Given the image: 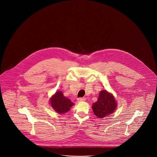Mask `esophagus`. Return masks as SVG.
<instances>
[{
  "label": "esophagus",
  "instance_id": "34e87169",
  "mask_svg": "<svg viewBox=\"0 0 157 157\" xmlns=\"http://www.w3.org/2000/svg\"><path fill=\"white\" fill-rule=\"evenodd\" d=\"M86 101V99L84 98H79L78 99V102H84Z\"/></svg>",
  "mask_w": 157,
  "mask_h": 157
}]
</instances>
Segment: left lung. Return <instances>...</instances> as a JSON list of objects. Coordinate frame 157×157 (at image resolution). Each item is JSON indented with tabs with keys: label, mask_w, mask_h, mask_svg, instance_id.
Here are the masks:
<instances>
[{
	"label": "left lung",
	"mask_w": 157,
	"mask_h": 157,
	"mask_svg": "<svg viewBox=\"0 0 157 157\" xmlns=\"http://www.w3.org/2000/svg\"><path fill=\"white\" fill-rule=\"evenodd\" d=\"M117 106L114 96L107 91L100 92L98 101L92 105L94 114L98 118H103L113 114Z\"/></svg>",
	"instance_id": "left-lung-1"
}]
</instances>
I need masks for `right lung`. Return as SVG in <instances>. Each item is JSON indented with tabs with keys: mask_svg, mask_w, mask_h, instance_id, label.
Here are the masks:
<instances>
[{
	"mask_svg": "<svg viewBox=\"0 0 157 157\" xmlns=\"http://www.w3.org/2000/svg\"><path fill=\"white\" fill-rule=\"evenodd\" d=\"M50 102L52 108L59 114L67 113L75 104L70 99L64 97L63 93L59 91L52 96Z\"/></svg>",
	"mask_w": 157,
	"mask_h": 157,
	"instance_id": "1",
	"label": "right lung"
}]
</instances>
